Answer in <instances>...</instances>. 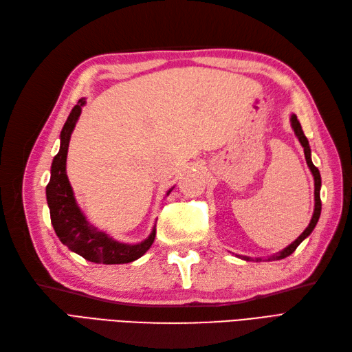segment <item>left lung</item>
<instances>
[{"label":"left lung","instance_id":"left-lung-1","mask_svg":"<svg viewBox=\"0 0 352 352\" xmlns=\"http://www.w3.org/2000/svg\"><path fill=\"white\" fill-rule=\"evenodd\" d=\"M290 123H292V128H293V131H294V133H296V137H297V140H299V142L302 144V147H303V151H305V159H306V164H308V166H309V169H311V173H312V177H314V187H315V190H314V197H315V205H314V214H312V219H311V221H309V224H308V228H306L303 232H302V235L297 238L296 241H293L290 245L288 247H285L284 250H281L279 251V253H276V254H274V256H269L267 258H262V257H256V258H251V257H247V256H238L239 258H242V260H256V262H270V260H281V258H285V257H288L290 254H293L294 253V250L300 245V242L302 241H305L306 238H308L311 233H312V230L315 229V226H317V223H318V219H320V214H321V199H320V190H321V175H320V170H318V168L315 166L314 164H312V159H311V147H309V141H308V138L305 137V133H303V131H302V126H300V123H299V120H297V116L296 114H292V117H290Z\"/></svg>","mask_w":352,"mask_h":352}]
</instances>
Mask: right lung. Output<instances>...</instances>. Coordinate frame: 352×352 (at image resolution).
I'll list each match as a JSON object with an SVG mask.
<instances>
[{
  "label": "right lung",
  "mask_w": 352,
  "mask_h": 352,
  "mask_svg": "<svg viewBox=\"0 0 352 352\" xmlns=\"http://www.w3.org/2000/svg\"><path fill=\"white\" fill-rule=\"evenodd\" d=\"M85 104L86 99L82 98L71 110L64 128L60 131L59 151L52 162L50 182L46 187L52 226L62 244L89 262L102 265L131 263L146 254L155 242L156 224L153 226L150 235L137 244H126V242L116 241L108 233L99 230L87 221L86 215L80 210L76 201L73 187H71L67 175V155L71 133L76 128ZM173 188L174 187L169 188L166 196L173 192Z\"/></svg>",
  "instance_id": "1"
}]
</instances>
